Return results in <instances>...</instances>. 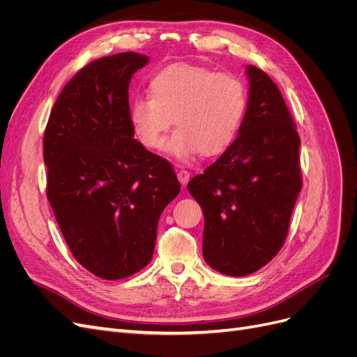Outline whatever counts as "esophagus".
<instances>
[{"instance_id": "34e87169", "label": "esophagus", "mask_w": 357, "mask_h": 357, "mask_svg": "<svg viewBox=\"0 0 357 357\" xmlns=\"http://www.w3.org/2000/svg\"><path fill=\"white\" fill-rule=\"evenodd\" d=\"M177 178H178V181L181 183L183 186H186L189 178H190V172L186 171V169H180V171L177 172Z\"/></svg>"}]
</instances>
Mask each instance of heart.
Masks as SVG:
<instances>
[{"label": "heart", "instance_id": "heart-1", "mask_svg": "<svg viewBox=\"0 0 357 357\" xmlns=\"http://www.w3.org/2000/svg\"><path fill=\"white\" fill-rule=\"evenodd\" d=\"M149 95L129 105L132 131L144 147L160 149L174 119L177 129L165 149L178 159L197 152L222 153L236 137L247 109V89L240 77L190 63L160 70L149 83Z\"/></svg>", "mask_w": 357, "mask_h": 357}]
</instances>
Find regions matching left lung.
<instances>
[{
	"mask_svg": "<svg viewBox=\"0 0 357 357\" xmlns=\"http://www.w3.org/2000/svg\"><path fill=\"white\" fill-rule=\"evenodd\" d=\"M245 71L238 137L188 185L204 213L205 262L232 277L257 271L280 252L302 188L301 139L283 95L261 68Z\"/></svg>",
	"mask_w": 357,
	"mask_h": 357,
	"instance_id": "left-lung-1",
	"label": "left lung"
}]
</instances>
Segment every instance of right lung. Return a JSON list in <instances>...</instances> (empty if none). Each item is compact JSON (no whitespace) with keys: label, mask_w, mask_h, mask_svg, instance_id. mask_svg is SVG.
I'll use <instances>...</instances> for the list:
<instances>
[{"label":"right lung","mask_w":357,"mask_h":357,"mask_svg":"<svg viewBox=\"0 0 357 357\" xmlns=\"http://www.w3.org/2000/svg\"><path fill=\"white\" fill-rule=\"evenodd\" d=\"M149 56L123 52L83 67L63 86L43 139L47 199L73 256L104 280L152 261L160 213L180 192L167 159L129 123V83Z\"/></svg>","instance_id":"add662e5"}]
</instances>
